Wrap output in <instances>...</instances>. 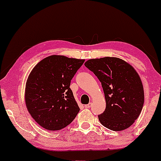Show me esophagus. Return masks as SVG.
Wrapping results in <instances>:
<instances>
[{"label":"esophagus","instance_id":"esophagus-1","mask_svg":"<svg viewBox=\"0 0 161 161\" xmlns=\"http://www.w3.org/2000/svg\"><path fill=\"white\" fill-rule=\"evenodd\" d=\"M92 106V103H89L88 104L85 105V108H90Z\"/></svg>","mask_w":161,"mask_h":161}]
</instances>
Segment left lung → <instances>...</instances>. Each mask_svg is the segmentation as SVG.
I'll use <instances>...</instances> for the list:
<instances>
[{
	"label": "left lung",
	"mask_w": 161,
	"mask_h": 161,
	"mask_svg": "<svg viewBox=\"0 0 161 161\" xmlns=\"http://www.w3.org/2000/svg\"><path fill=\"white\" fill-rule=\"evenodd\" d=\"M85 66L101 82L106 108L99 121L110 130L122 131L134 123L144 104L143 85L130 64L117 57L90 59Z\"/></svg>",
	"instance_id": "left-lung-1"
}]
</instances>
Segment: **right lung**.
<instances>
[{
    "mask_svg": "<svg viewBox=\"0 0 161 161\" xmlns=\"http://www.w3.org/2000/svg\"><path fill=\"white\" fill-rule=\"evenodd\" d=\"M85 60L51 55L33 68L25 84L28 111L41 126L55 131L73 122L79 108L70 82Z\"/></svg>",
    "mask_w": 161,
    "mask_h": 161,
    "instance_id": "right-lung-1",
    "label": "right lung"
}]
</instances>
